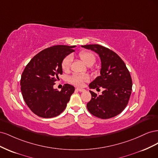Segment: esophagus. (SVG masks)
<instances>
[{
    "instance_id": "esophagus-1",
    "label": "esophagus",
    "mask_w": 158,
    "mask_h": 158,
    "mask_svg": "<svg viewBox=\"0 0 158 158\" xmlns=\"http://www.w3.org/2000/svg\"><path fill=\"white\" fill-rule=\"evenodd\" d=\"M76 89L78 91V92H85V91L84 89H82V88H76Z\"/></svg>"
}]
</instances>
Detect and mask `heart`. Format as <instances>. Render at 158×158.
<instances>
[{"instance_id":"obj_1","label":"heart","mask_w":158,"mask_h":158,"mask_svg":"<svg viewBox=\"0 0 158 158\" xmlns=\"http://www.w3.org/2000/svg\"><path fill=\"white\" fill-rule=\"evenodd\" d=\"M79 57L82 59L84 63L88 66L93 65L95 62V55L89 51H83L79 53ZM72 59L70 56H66L62 60L61 67L64 71H68L70 69ZM89 80V77L88 75L74 74L72 75L69 78V82L76 86L81 87L84 85V82H88Z\"/></svg>"}]
</instances>
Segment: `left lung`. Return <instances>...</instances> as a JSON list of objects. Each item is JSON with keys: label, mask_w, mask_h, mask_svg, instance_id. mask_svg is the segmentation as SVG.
<instances>
[{"label": "left lung", "mask_w": 158, "mask_h": 158, "mask_svg": "<svg viewBox=\"0 0 158 158\" xmlns=\"http://www.w3.org/2000/svg\"><path fill=\"white\" fill-rule=\"evenodd\" d=\"M98 53L101 59L99 76L89 84L90 89L103 88L102 95L89 90L92 99L87 103L91 114L106 119L121 113L128 103L131 95L132 82L125 63L117 53L99 45H82Z\"/></svg>", "instance_id": "8db88e82"}]
</instances>
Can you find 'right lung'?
<instances>
[{"label": "right lung", "instance_id": "add662e5", "mask_svg": "<svg viewBox=\"0 0 158 158\" xmlns=\"http://www.w3.org/2000/svg\"><path fill=\"white\" fill-rule=\"evenodd\" d=\"M75 47L55 45L45 49L33 56L23 70L20 80L22 96L37 116L56 117L67 106L74 87L66 84L59 92L53 85L63 74L62 60L74 51Z\"/></svg>", "mask_w": 158, "mask_h": 158}]
</instances>
